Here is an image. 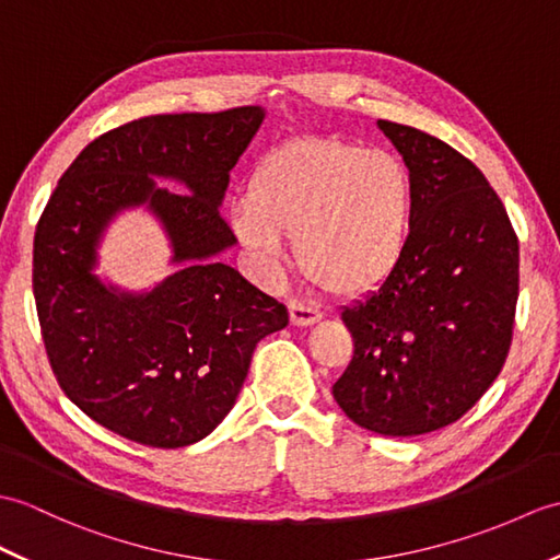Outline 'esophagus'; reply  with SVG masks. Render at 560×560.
Segmentation results:
<instances>
[{"mask_svg":"<svg viewBox=\"0 0 560 560\" xmlns=\"http://www.w3.org/2000/svg\"><path fill=\"white\" fill-rule=\"evenodd\" d=\"M289 312H291V324L293 327H310L322 319V312L312 305H305L301 301H291L289 303Z\"/></svg>","mask_w":560,"mask_h":560,"instance_id":"1","label":"esophagus"}]
</instances>
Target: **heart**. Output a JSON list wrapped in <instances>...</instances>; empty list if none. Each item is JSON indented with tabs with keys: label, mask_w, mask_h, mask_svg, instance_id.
Masks as SVG:
<instances>
[{
	"label": "heart",
	"mask_w": 560,
	"mask_h": 560,
	"mask_svg": "<svg viewBox=\"0 0 560 560\" xmlns=\"http://www.w3.org/2000/svg\"><path fill=\"white\" fill-rule=\"evenodd\" d=\"M415 217L412 174L400 158L339 138L289 140L253 166L233 229L275 267L281 233L295 236L303 275L339 295H362L394 277Z\"/></svg>",
	"instance_id": "heart-1"
}]
</instances>
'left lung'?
<instances>
[{
    "label": "left lung",
    "instance_id": "8db88e82",
    "mask_svg": "<svg viewBox=\"0 0 560 560\" xmlns=\"http://www.w3.org/2000/svg\"><path fill=\"white\" fill-rule=\"evenodd\" d=\"M415 184L408 250L394 277L341 312L353 336L331 394L358 427L418 436L460 420L509 358L520 245L501 198L444 140L380 119Z\"/></svg>",
    "mask_w": 560,
    "mask_h": 560
}]
</instances>
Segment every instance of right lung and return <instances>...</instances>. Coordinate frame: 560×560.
<instances>
[{
  "mask_svg": "<svg viewBox=\"0 0 560 560\" xmlns=\"http://www.w3.org/2000/svg\"><path fill=\"white\" fill-rule=\"evenodd\" d=\"M265 112L154 114L102 133L49 195L35 229L33 293L47 360L88 418L128 441L180 448L226 418L255 346L289 310L214 255L236 243L219 214L229 172ZM184 179L190 194L153 188ZM150 201L185 265L145 296H116L89 271L101 229Z\"/></svg>",
  "mask_w": 560,
  "mask_h": 560,
  "instance_id": "1",
  "label": "right lung"
}]
</instances>
